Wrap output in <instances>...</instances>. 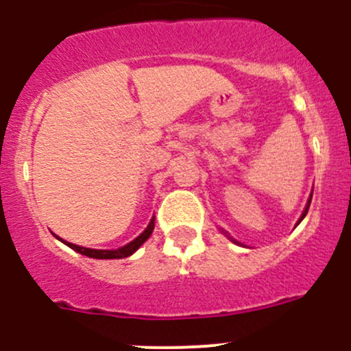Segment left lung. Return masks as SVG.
Wrapping results in <instances>:
<instances>
[{
	"instance_id": "1",
	"label": "left lung",
	"mask_w": 351,
	"mask_h": 351,
	"mask_svg": "<svg viewBox=\"0 0 351 351\" xmlns=\"http://www.w3.org/2000/svg\"><path fill=\"white\" fill-rule=\"evenodd\" d=\"M311 197H312V194H311ZM308 206H311V199H308V203H307V206H305V210H304V213H302V217H300V220L302 218L305 217V215H307V211H308Z\"/></svg>"
}]
</instances>
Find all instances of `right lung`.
Wrapping results in <instances>:
<instances>
[{
  "instance_id": "1",
  "label": "right lung",
  "mask_w": 351,
  "mask_h": 351,
  "mask_svg": "<svg viewBox=\"0 0 351 351\" xmlns=\"http://www.w3.org/2000/svg\"><path fill=\"white\" fill-rule=\"evenodd\" d=\"M154 227H155V218H152V221L148 223V227L145 228L143 234L138 235L133 242L123 245V247L117 249V251H99V249L82 247V245L69 244V242H64V244L68 245V247H71L73 251L80 252V254H83V256H88V258H93V259H123V258H128V256L133 254V252L136 251V249L140 247V245L143 244L148 237H150L152 232H154Z\"/></svg>"
}]
</instances>
